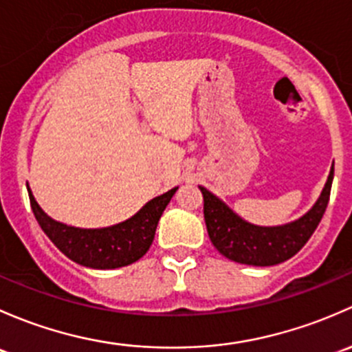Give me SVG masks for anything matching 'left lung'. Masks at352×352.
Returning a JSON list of instances; mask_svg holds the SVG:
<instances>
[{"label":"left lung","instance_id":"1","mask_svg":"<svg viewBox=\"0 0 352 352\" xmlns=\"http://www.w3.org/2000/svg\"><path fill=\"white\" fill-rule=\"evenodd\" d=\"M334 164L320 197L309 212L286 226L259 227L242 220L220 198L200 186L203 215L210 241L217 251L230 261L249 266H274L289 259L307 244L327 208Z\"/></svg>","mask_w":352,"mask_h":352}]
</instances>
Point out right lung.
<instances>
[{
  "label": "right lung",
  "instance_id": "add662e5",
  "mask_svg": "<svg viewBox=\"0 0 352 352\" xmlns=\"http://www.w3.org/2000/svg\"><path fill=\"white\" fill-rule=\"evenodd\" d=\"M27 190L38 226L63 254L93 270H115L135 263L149 251L159 219L177 188L152 198L125 222L104 229H79L56 222L38 206L28 184Z\"/></svg>",
  "mask_w": 352,
  "mask_h": 352
}]
</instances>
